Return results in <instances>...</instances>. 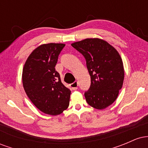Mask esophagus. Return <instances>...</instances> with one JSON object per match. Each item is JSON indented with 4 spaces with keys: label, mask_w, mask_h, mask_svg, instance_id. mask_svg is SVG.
I'll return each instance as SVG.
<instances>
[{
    "label": "esophagus",
    "mask_w": 148,
    "mask_h": 148,
    "mask_svg": "<svg viewBox=\"0 0 148 148\" xmlns=\"http://www.w3.org/2000/svg\"><path fill=\"white\" fill-rule=\"evenodd\" d=\"M70 87L72 88V89L74 90H77V88H78V82H77V81H74V83L71 84H70Z\"/></svg>",
    "instance_id": "34e87169"
}]
</instances>
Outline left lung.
<instances>
[{
    "mask_svg": "<svg viewBox=\"0 0 148 148\" xmlns=\"http://www.w3.org/2000/svg\"><path fill=\"white\" fill-rule=\"evenodd\" d=\"M72 46L84 56L91 79L86 101L97 109L112 104L123 87L124 67L118 52L108 42L98 38H88Z\"/></svg>",
    "mask_w": 148,
    "mask_h": 148,
    "instance_id": "left-lung-1",
    "label": "left lung"
}]
</instances>
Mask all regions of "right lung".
Here are the masks:
<instances>
[{"label": "right lung", "mask_w": 148, "mask_h": 148, "mask_svg": "<svg viewBox=\"0 0 148 148\" xmlns=\"http://www.w3.org/2000/svg\"><path fill=\"white\" fill-rule=\"evenodd\" d=\"M64 44L49 43L36 48L27 59L22 81L27 96L39 110L47 114H60L69 106L71 91L62 84L56 71Z\"/></svg>", "instance_id": "right-lung-1"}]
</instances>
